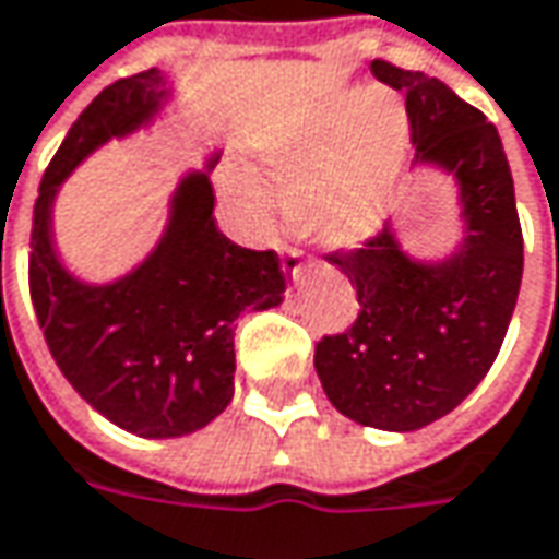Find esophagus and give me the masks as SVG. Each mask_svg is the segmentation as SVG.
<instances>
[{
  "mask_svg": "<svg viewBox=\"0 0 559 559\" xmlns=\"http://www.w3.org/2000/svg\"><path fill=\"white\" fill-rule=\"evenodd\" d=\"M283 270H286V273H292V280H298V276H301L298 251H292V248H286V251H283Z\"/></svg>",
  "mask_w": 559,
  "mask_h": 559,
  "instance_id": "obj_1",
  "label": "esophagus"
}]
</instances>
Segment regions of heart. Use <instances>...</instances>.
<instances>
[{
  "label": "heart",
  "mask_w": 559,
  "mask_h": 559,
  "mask_svg": "<svg viewBox=\"0 0 559 559\" xmlns=\"http://www.w3.org/2000/svg\"><path fill=\"white\" fill-rule=\"evenodd\" d=\"M411 152L401 102L382 90L333 98L298 136L270 148L267 164L283 180V202L295 229L317 246L345 251L364 246L392 214ZM251 221L267 217L264 189L236 180Z\"/></svg>",
  "instance_id": "obj_1"
}]
</instances>
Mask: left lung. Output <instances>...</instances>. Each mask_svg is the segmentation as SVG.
Returning <instances> with one entry per match:
<instances>
[{"mask_svg": "<svg viewBox=\"0 0 559 559\" xmlns=\"http://www.w3.org/2000/svg\"><path fill=\"white\" fill-rule=\"evenodd\" d=\"M376 80L404 93L414 167L457 186L461 242L414 258L392 224L326 261L357 289L360 313L317 342L313 370L342 417L414 432L451 414L501 352L523 283V229L504 145L479 108L423 71L376 58Z\"/></svg>", "mask_w": 559, "mask_h": 559, "instance_id": "obj_1", "label": "left lung"}]
</instances>
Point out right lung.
Returning a JSON list of instances; mask_svg holds the SVG:
<instances>
[{
	"label": "right lung",
	"mask_w": 559,
	"mask_h": 559,
	"mask_svg": "<svg viewBox=\"0 0 559 559\" xmlns=\"http://www.w3.org/2000/svg\"><path fill=\"white\" fill-rule=\"evenodd\" d=\"M174 80L152 68L102 90L74 120L39 183L31 233V298L58 370L93 411L140 439L204 429L233 401L236 317L283 305L276 251L229 242L214 221L211 167L186 170L158 246L111 283L61 264L52 211L61 183L105 142L152 127Z\"/></svg>",
	"instance_id": "1"
}]
</instances>
